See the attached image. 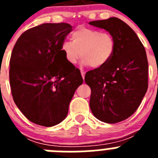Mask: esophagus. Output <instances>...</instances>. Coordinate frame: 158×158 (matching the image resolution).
I'll return each instance as SVG.
<instances>
[{
	"mask_svg": "<svg viewBox=\"0 0 158 158\" xmlns=\"http://www.w3.org/2000/svg\"><path fill=\"white\" fill-rule=\"evenodd\" d=\"M81 76H82V77H83V79L84 78H85V71H81Z\"/></svg>",
	"mask_w": 158,
	"mask_h": 158,
	"instance_id": "34e87169",
	"label": "esophagus"
}]
</instances>
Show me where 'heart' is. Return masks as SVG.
<instances>
[{"instance_id": "obj_1", "label": "heart", "mask_w": 158, "mask_h": 158, "mask_svg": "<svg viewBox=\"0 0 158 158\" xmlns=\"http://www.w3.org/2000/svg\"><path fill=\"white\" fill-rule=\"evenodd\" d=\"M71 40L62 43L61 51L72 65L81 58L82 64L99 69L108 63L115 54L116 43L109 32L80 27L72 32Z\"/></svg>"}]
</instances>
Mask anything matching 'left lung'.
<instances>
[{"label": "left lung", "instance_id": "8db88e82", "mask_svg": "<svg viewBox=\"0 0 158 158\" xmlns=\"http://www.w3.org/2000/svg\"><path fill=\"white\" fill-rule=\"evenodd\" d=\"M89 24L105 29L116 43L108 63L86 73L85 81L91 89L89 106L99 120L116 123L133 115L147 91L146 50L136 33L118 18L91 21Z\"/></svg>", "mask_w": 158, "mask_h": 158}]
</instances>
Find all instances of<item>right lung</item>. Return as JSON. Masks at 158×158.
I'll return each mask as SVG.
<instances>
[{"label": "right lung", "instance_id": "add662e5", "mask_svg": "<svg viewBox=\"0 0 158 158\" xmlns=\"http://www.w3.org/2000/svg\"><path fill=\"white\" fill-rule=\"evenodd\" d=\"M71 31L69 23H43L23 32L12 50L9 81L13 100L37 125L53 127L62 122L83 83L80 69L67 62L61 51Z\"/></svg>", "mask_w": 158, "mask_h": 158}]
</instances>
